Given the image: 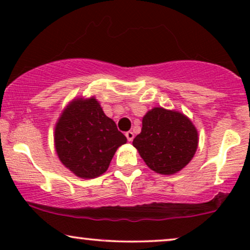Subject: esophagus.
<instances>
[{"label":"esophagus","mask_w":250,"mask_h":250,"mask_svg":"<svg viewBox=\"0 0 250 250\" xmlns=\"http://www.w3.org/2000/svg\"><path fill=\"white\" fill-rule=\"evenodd\" d=\"M126 138H127V140L129 142L131 141H133V139H134V133L133 132H131V131H128V132H126Z\"/></svg>","instance_id":"34e87169"}]
</instances>
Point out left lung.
Masks as SVG:
<instances>
[{
    "mask_svg": "<svg viewBox=\"0 0 250 250\" xmlns=\"http://www.w3.org/2000/svg\"><path fill=\"white\" fill-rule=\"evenodd\" d=\"M149 168L172 175L184 168L198 148V132L186 115L156 107L142 119L141 133L133 140Z\"/></svg>",
    "mask_w": 250,
    "mask_h": 250,
    "instance_id": "8db88e82",
    "label": "left lung"
}]
</instances>
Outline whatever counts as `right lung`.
<instances>
[{"label":"right lung","mask_w":250,"mask_h":250,"mask_svg":"<svg viewBox=\"0 0 250 250\" xmlns=\"http://www.w3.org/2000/svg\"><path fill=\"white\" fill-rule=\"evenodd\" d=\"M126 141L94 97L74 99L54 128V146L60 162L82 179L104 174L116 150Z\"/></svg>","instance_id":"right-lung-1"}]
</instances>
